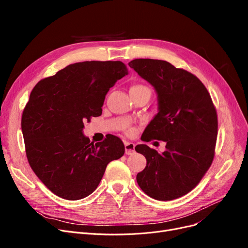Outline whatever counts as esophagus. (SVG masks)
I'll list each match as a JSON object with an SVG mask.
<instances>
[{
    "label": "esophagus",
    "mask_w": 248,
    "mask_h": 248,
    "mask_svg": "<svg viewBox=\"0 0 248 248\" xmlns=\"http://www.w3.org/2000/svg\"><path fill=\"white\" fill-rule=\"evenodd\" d=\"M135 147L136 145L134 142H129V141H124V149H125V154L126 155H132L135 153Z\"/></svg>",
    "instance_id": "esophagus-1"
}]
</instances>
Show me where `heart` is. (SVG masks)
Instances as JSON below:
<instances>
[{
    "label": "heart",
    "mask_w": 248,
    "mask_h": 248,
    "mask_svg": "<svg viewBox=\"0 0 248 248\" xmlns=\"http://www.w3.org/2000/svg\"><path fill=\"white\" fill-rule=\"evenodd\" d=\"M151 93V90L148 86L144 85V84H140V83H135L131 86L129 88V93L134 94V93ZM128 135H134L135 134V129L134 128H129L127 131Z\"/></svg>",
    "instance_id": "b5f03b06"
}]
</instances>
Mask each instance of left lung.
I'll use <instances>...</instances> for the list:
<instances>
[{
	"instance_id": "obj_1",
	"label": "left lung",
	"mask_w": 248,
	"mask_h": 248,
	"mask_svg": "<svg viewBox=\"0 0 248 248\" xmlns=\"http://www.w3.org/2000/svg\"><path fill=\"white\" fill-rule=\"evenodd\" d=\"M128 66L158 94L159 112L142 140L166 141L162 154L147 145L136 147L147 159L137 182L155 200L177 199L196 187L212 164L218 131L215 107L199 78L187 70L155 59H135Z\"/></svg>"
}]
</instances>
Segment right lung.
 Masks as SVG:
<instances>
[{
    "label": "right lung",
    "mask_w": 248,
    "mask_h": 248,
    "mask_svg": "<svg viewBox=\"0 0 248 248\" xmlns=\"http://www.w3.org/2000/svg\"><path fill=\"white\" fill-rule=\"evenodd\" d=\"M127 74L122 61L70 64L33 88L22 114L26 155L42 183L66 200L87 197L100 183L109 162L124 154L112 135L93 144L84 123L101 115L110 87Z\"/></svg>",
    "instance_id": "1"
}]
</instances>
